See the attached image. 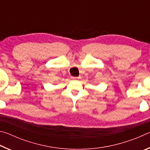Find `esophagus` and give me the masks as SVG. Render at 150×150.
<instances>
[{
	"label": "esophagus",
	"instance_id": "1",
	"mask_svg": "<svg viewBox=\"0 0 150 150\" xmlns=\"http://www.w3.org/2000/svg\"><path fill=\"white\" fill-rule=\"evenodd\" d=\"M73 79H81V77H72Z\"/></svg>",
	"mask_w": 150,
	"mask_h": 150
}]
</instances>
